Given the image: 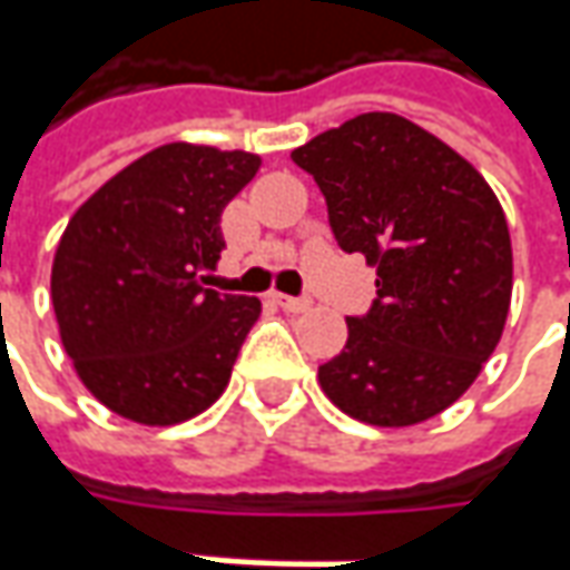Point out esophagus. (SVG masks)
<instances>
[{
	"label": "esophagus",
	"instance_id": "34e87169",
	"mask_svg": "<svg viewBox=\"0 0 570 570\" xmlns=\"http://www.w3.org/2000/svg\"><path fill=\"white\" fill-rule=\"evenodd\" d=\"M271 299L281 305V308H286V312H305L312 305V299H305V296H286V293H274Z\"/></svg>",
	"mask_w": 570,
	"mask_h": 570
}]
</instances>
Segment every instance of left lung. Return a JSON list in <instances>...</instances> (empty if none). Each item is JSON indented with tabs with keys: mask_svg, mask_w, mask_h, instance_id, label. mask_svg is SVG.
<instances>
[{
	"mask_svg": "<svg viewBox=\"0 0 570 570\" xmlns=\"http://www.w3.org/2000/svg\"><path fill=\"white\" fill-rule=\"evenodd\" d=\"M344 252L379 265L375 299L318 365L324 394L368 425L442 413L480 375L511 305V236L476 169L397 112H363L296 148Z\"/></svg>",
	"mask_w": 570,
	"mask_h": 570,
	"instance_id": "8db88e82",
	"label": "left lung"
}]
</instances>
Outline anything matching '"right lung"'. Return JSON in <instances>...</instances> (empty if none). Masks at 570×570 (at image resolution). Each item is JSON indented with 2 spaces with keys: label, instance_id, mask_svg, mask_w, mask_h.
<instances>
[{
  "label": "right lung",
  "instance_id": "1",
  "mask_svg": "<svg viewBox=\"0 0 570 570\" xmlns=\"http://www.w3.org/2000/svg\"><path fill=\"white\" fill-rule=\"evenodd\" d=\"M262 160L173 141L75 210L52 258L62 346L97 401L126 420L173 425L224 394L255 296L207 289L224 252L220 214Z\"/></svg>",
  "mask_w": 570,
  "mask_h": 570
}]
</instances>
